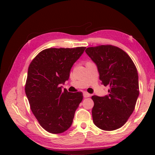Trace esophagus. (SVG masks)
Returning <instances> with one entry per match:
<instances>
[{
	"instance_id": "obj_1",
	"label": "esophagus",
	"mask_w": 155,
	"mask_h": 155,
	"mask_svg": "<svg viewBox=\"0 0 155 155\" xmlns=\"http://www.w3.org/2000/svg\"><path fill=\"white\" fill-rule=\"evenodd\" d=\"M83 97H84V98H87V97H90V94H89L88 92H83Z\"/></svg>"
}]
</instances>
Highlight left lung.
<instances>
[{"mask_svg": "<svg viewBox=\"0 0 155 155\" xmlns=\"http://www.w3.org/2000/svg\"><path fill=\"white\" fill-rule=\"evenodd\" d=\"M85 52L96 64L101 84L110 87L106 96L92 97L93 122L101 130H116L128 120L139 96L136 67L130 57L116 46L89 47Z\"/></svg>", "mask_w": 155, "mask_h": 155, "instance_id": "1", "label": "left lung"}]
</instances>
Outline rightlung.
<instances>
[{"mask_svg": "<svg viewBox=\"0 0 155 155\" xmlns=\"http://www.w3.org/2000/svg\"><path fill=\"white\" fill-rule=\"evenodd\" d=\"M85 47L50 48L39 53L28 68L25 93L31 111L41 126L51 133L67 130L82 100L81 92L63 90L74 63Z\"/></svg>", "mask_w": 155, "mask_h": 155, "instance_id": "add662e5", "label": "right lung"}]
</instances>
